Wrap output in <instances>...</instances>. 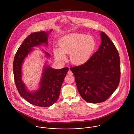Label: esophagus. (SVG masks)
Masks as SVG:
<instances>
[{
  "instance_id": "34e87169",
  "label": "esophagus",
  "mask_w": 134,
  "mask_h": 134,
  "mask_svg": "<svg viewBox=\"0 0 134 134\" xmlns=\"http://www.w3.org/2000/svg\"><path fill=\"white\" fill-rule=\"evenodd\" d=\"M68 74H69V75H73V73L72 72V71H71V70H69V71H68Z\"/></svg>"
}]
</instances>
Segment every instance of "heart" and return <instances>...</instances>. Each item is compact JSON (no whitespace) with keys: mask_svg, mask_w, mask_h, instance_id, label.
I'll return each mask as SVG.
<instances>
[{"mask_svg":"<svg viewBox=\"0 0 134 134\" xmlns=\"http://www.w3.org/2000/svg\"><path fill=\"white\" fill-rule=\"evenodd\" d=\"M59 48H55L54 53L59 60H64L66 54H70V60L75 65L86 62L96 48V41L91 36L82 34H70L60 38Z\"/></svg>","mask_w":134,"mask_h":134,"instance_id":"1","label":"heart"}]
</instances>
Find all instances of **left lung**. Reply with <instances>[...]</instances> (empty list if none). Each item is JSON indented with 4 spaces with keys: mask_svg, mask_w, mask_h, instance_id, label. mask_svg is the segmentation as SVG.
Masks as SVG:
<instances>
[{
    "mask_svg": "<svg viewBox=\"0 0 134 134\" xmlns=\"http://www.w3.org/2000/svg\"><path fill=\"white\" fill-rule=\"evenodd\" d=\"M100 45L84 64L70 68L81 97L88 103L107 100L118 88L120 79L118 52L109 37L100 33Z\"/></svg>",
    "mask_w": 134,
    "mask_h": 134,
    "instance_id": "obj_1",
    "label": "left lung"
}]
</instances>
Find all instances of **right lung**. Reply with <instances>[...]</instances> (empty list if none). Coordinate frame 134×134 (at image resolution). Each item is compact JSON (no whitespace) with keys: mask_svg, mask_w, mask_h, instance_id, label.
Wrapping results in <instances>:
<instances>
[{"mask_svg":"<svg viewBox=\"0 0 134 134\" xmlns=\"http://www.w3.org/2000/svg\"><path fill=\"white\" fill-rule=\"evenodd\" d=\"M52 30L34 32L28 36L19 46L13 61L14 78L19 94L29 103L39 107H49L57 100L69 68L54 69L49 65H45L42 71L40 88L36 91L30 92L21 79L22 64L25 58L34 49L32 47L43 44L48 45L47 38ZM43 52L46 57L51 56L47 52Z\"/></svg>","mask_w":134,"mask_h":134,"instance_id":"add662e5","label":"right lung"}]
</instances>
